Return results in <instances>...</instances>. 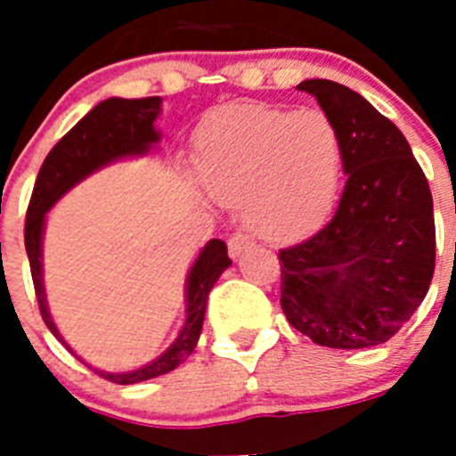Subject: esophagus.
Segmentation results:
<instances>
[{
    "instance_id": "1",
    "label": "esophagus",
    "mask_w": 456,
    "mask_h": 456,
    "mask_svg": "<svg viewBox=\"0 0 456 456\" xmlns=\"http://www.w3.org/2000/svg\"><path fill=\"white\" fill-rule=\"evenodd\" d=\"M253 247H256V241L248 235H241V232H237V235H232L228 240V253H231L232 260H237V257H241L247 251H251Z\"/></svg>"
}]
</instances>
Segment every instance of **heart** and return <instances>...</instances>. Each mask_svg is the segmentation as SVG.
<instances>
[{"label":"heart","instance_id":"b5f03b06","mask_svg":"<svg viewBox=\"0 0 456 456\" xmlns=\"http://www.w3.org/2000/svg\"><path fill=\"white\" fill-rule=\"evenodd\" d=\"M193 168L221 203H241L251 231L267 240L305 235L336 203L342 146L320 109L237 104L193 134Z\"/></svg>","mask_w":456,"mask_h":456}]
</instances>
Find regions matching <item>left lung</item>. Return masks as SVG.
<instances>
[{
	"label": "left lung",
	"instance_id": "8db88e82",
	"mask_svg": "<svg viewBox=\"0 0 456 456\" xmlns=\"http://www.w3.org/2000/svg\"><path fill=\"white\" fill-rule=\"evenodd\" d=\"M297 88L336 125L347 183L315 235L278 251L281 308L322 347H374L411 320L432 283V191L409 141L363 95L329 79Z\"/></svg>",
	"mask_w": 456,
	"mask_h": 456
}]
</instances>
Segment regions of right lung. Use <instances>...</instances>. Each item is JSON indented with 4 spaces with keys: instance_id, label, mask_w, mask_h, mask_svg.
Here are the masks:
<instances>
[{
    "instance_id": "1",
    "label": "right lung",
    "mask_w": 456,
    "mask_h": 456,
    "mask_svg": "<svg viewBox=\"0 0 456 456\" xmlns=\"http://www.w3.org/2000/svg\"><path fill=\"white\" fill-rule=\"evenodd\" d=\"M162 111V98H109L79 120L66 136L50 151L45 162L40 167L36 178L34 193H31L29 209H27V224H24V248L29 256L31 278H34L36 299H38L40 315L54 338L68 342L56 329L54 320L47 308L45 285H43V232H45V216L52 205L70 191L75 184L88 178L91 173L100 171L111 162H118L125 157H143L159 141V132L155 130V120ZM231 267L228 248L221 240H209L200 248L199 257L193 260L191 269L184 281V301H187V317L180 329L178 338L164 354L136 368L132 372H102L95 370L100 377L114 381V384H139L148 379L162 377L184 363V358L193 352L200 338L205 320V305H208L209 289L215 288L216 278ZM68 352H72L68 347ZM75 354V352H72Z\"/></svg>"
}]
</instances>
